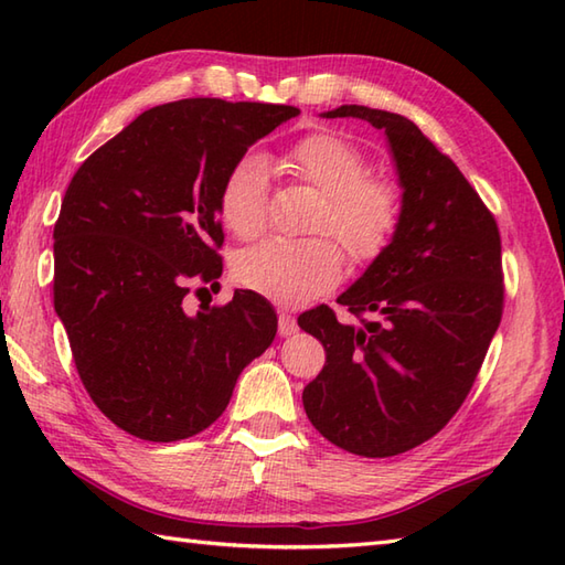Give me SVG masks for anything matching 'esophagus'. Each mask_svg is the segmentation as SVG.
<instances>
[{"label": "esophagus", "mask_w": 565, "mask_h": 565, "mask_svg": "<svg viewBox=\"0 0 565 565\" xmlns=\"http://www.w3.org/2000/svg\"><path fill=\"white\" fill-rule=\"evenodd\" d=\"M298 330V326H296V318L294 316H289V313H279V334L281 338H291V334Z\"/></svg>", "instance_id": "34e87169"}]
</instances>
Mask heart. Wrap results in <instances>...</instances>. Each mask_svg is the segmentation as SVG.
Returning <instances> with one entry per match:
<instances>
[{"label": "heart", "instance_id": "1", "mask_svg": "<svg viewBox=\"0 0 565 565\" xmlns=\"http://www.w3.org/2000/svg\"><path fill=\"white\" fill-rule=\"evenodd\" d=\"M286 172L322 194L313 227L332 233L356 262L379 257L401 221V191L388 177L369 174L366 154L338 134H310L286 150ZM269 170L259 154L239 158L225 174L218 211L237 237H255L267 223ZM344 269L342 249L330 237H269L245 249L235 262L237 281L286 306L338 284Z\"/></svg>", "mask_w": 565, "mask_h": 565}]
</instances>
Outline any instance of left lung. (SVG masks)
Returning <instances> with one entry per match:
<instances>
[{
    "mask_svg": "<svg viewBox=\"0 0 565 565\" xmlns=\"http://www.w3.org/2000/svg\"><path fill=\"white\" fill-rule=\"evenodd\" d=\"M322 118L383 130L403 189L386 249L338 303L298 318L326 347L303 388L313 427L340 449L395 456L435 437L466 401L502 318V257L493 213L447 154L401 114L344 104Z\"/></svg>",
    "mask_w": 565,
    "mask_h": 565,
    "instance_id": "obj_1",
    "label": "left lung"
}]
</instances>
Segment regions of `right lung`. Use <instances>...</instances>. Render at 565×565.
Returning a JSON list of instances; mask_svg holds the SVG:
<instances>
[{
  "instance_id": "add662e5",
  "label": "right lung",
  "mask_w": 565,
  "mask_h": 565,
  "mask_svg": "<svg viewBox=\"0 0 565 565\" xmlns=\"http://www.w3.org/2000/svg\"><path fill=\"white\" fill-rule=\"evenodd\" d=\"M298 114L223 99L152 106L72 177L53 231L55 313L89 398L128 435H199L274 342L276 313L255 291L196 316L182 301L223 274L225 174Z\"/></svg>"
}]
</instances>
